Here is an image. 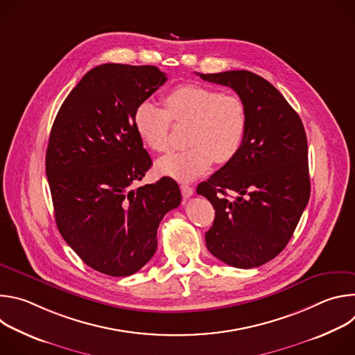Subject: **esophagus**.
I'll list each match as a JSON object with an SVG mask.
<instances>
[{
    "instance_id": "1",
    "label": "esophagus",
    "mask_w": 355,
    "mask_h": 355,
    "mask_svg": "<svg viewBox=\"0 0 355 355\" xmlns=\"http://www.w3.org/2000/svg\"><path fill=\"white\" fill-rule=\"evenodd\" d=\"M180 188H181V193H182V196H184V198H189V196H192V193H193V188H192L189 184L182 182V184L180 185Z\"/></svg>"
}]
</instances>
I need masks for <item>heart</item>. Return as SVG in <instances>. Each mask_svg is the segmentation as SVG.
Here are the masks:
<instances>
[{
    "mask_svg": "<svg viewBox=\"0 0 355 355\" xmlns=\"http://www.w3.org/2000/svg\"><path fill=\"white\" fill-rule=\"evenodd\" d=\"M167 110L141 103L133 115L135 129L143 143L157 153L171 148V121L188 125L189 147L162 159L160 174L181 181L207 173L214 162L226 164L240 151L248 125L244 101L234 94L202 84H181L164 98Z\"/></svg>",
    "mask_w": 355,
    "mask_h": 355,
    "instance_id": "b5f03b06",
    "label": "heart"
}]
</instances>
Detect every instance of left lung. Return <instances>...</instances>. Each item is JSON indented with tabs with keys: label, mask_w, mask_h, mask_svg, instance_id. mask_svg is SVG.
<instances>
[{
	"label": "left lung",
	"mask_w": 355,
	"mask_h": 355,
	"mask_svg": "<svg viewBox=\"0 0 355 355\" xmlns=\"http://www.w3.org/2000/svg\"><path fill=\"white\" fill-rule=\"evenodd\" d=\"M198 76L233 88L248 116L236 157L196 188L215 208L214 225L205 233L207 247L232 267H260L285 248L308 205L305 128L282 94L254 73Z\"/></svg>",
	"instance_id": "left-lung-1"
}]
</instances>
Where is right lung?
<instances>
[{
  "label": "right lung",
  "instance_id": "add662e5",
  "mask_svg": "<svg viewBox=\"0 0 355 355\" xmlns=\"http://www.w3.org/2000/svg\"><path fill=\"white\" fill-rule=\"evenodd\" d=\"M166 80L156 66L101 64L73 88L50 132L58 229L88 267L111 277L132 275L155 256L162 219L181 204L170 177L133 189L151 167L133 115Z\"/></svg>",
  "mask_w": 355,
  "mask_h": 355
}]
</instances>
